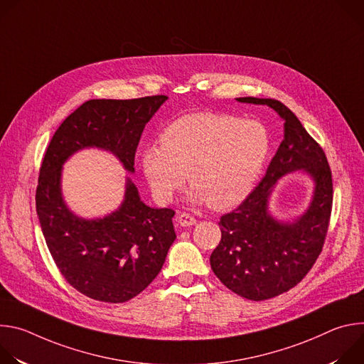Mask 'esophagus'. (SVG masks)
Returning <instances> with one entry per match:
<instances>
[{
	"label": "esophagus",
	"mask_w": 364,
	"mask_h": 364,
	"mask_svg": "<svg viewBox=\"0 0 364 364\" xmlns=\"http://www.w3.org/2000/svg\"><path fill=\"white\" fill-rule=\"evenodd\" d=\"M177 223H178L180 226H183V228H188V226L196 225V219H194L191 215H188V213H181V215H178V218H177Z\"/></svg>",
	"instance_id": "34e87169"
}]
</instances>
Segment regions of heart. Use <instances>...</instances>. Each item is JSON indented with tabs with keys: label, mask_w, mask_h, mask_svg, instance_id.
I'll list each match as a JSON object with an SVG mask.
<instances>
[{
	"label": "heart",
	"mask_w": 364,
	"mask_h": 364,
	"mask_svg": "<svg viewBox=\"0 0 364 364\" xmlns=\"http://www.w3.org/2000/svg\"><path fill=\"white\" fill-rule=\"evenodd\" d=\"M160 142L141 152L142 171L154 198L170 203L187 176L193 184L188 200L209 203L213 209H229L247 197L271 146L261 122L209 112L173 121L161 132Z\"/></svg>",
	"instance_id": "b5f03b06"
}]
</instances>
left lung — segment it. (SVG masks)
<instances>
[{
	"instance_id": "8db88e82",
	"label": "left lung",
	"mask_w": 364,
	"mask_h": 364,
	"mask_svg": "<svg viewBox=\"0 0 364 364\" xmlns=\"http://www.w3.org/2000/svg\"><path fill=\"white\" fill-rule=\"evenodd\" d=\"M236 100L277 111L285 121L284 139L262 181L233 212L220 218L222 240L210 265L230 291L264 301L294 288L316 264L330 225L333 178L323 148L284 103L252 96ZM296 169L315 180L314 200L296 221L279 223L267 212L269 196L282 175Z\"/></svg>"
}]
</instances>
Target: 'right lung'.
Wrapping results in <instances>:
<instances>
[{"mask_svg":"<svg viewBox=\"0 0 364 364\" xmlns=\"http://www.w3.org/2000/svg\"><path fill=\"white\" fill-rule=\"evenodd\" d=\"M167 99H90L62 122L44 154L36 190L40 226L63 278L92 299L125 302L155 279L176 240V212L142 203L128 178L118 210L100 219L77 218L62 196V167L79 149L102 148L134 173L142 131Z\"/></svg>","mask_w":364,"mask_h":364,"instance_id":"add662e5","label":"right lung"}]
</instances>
